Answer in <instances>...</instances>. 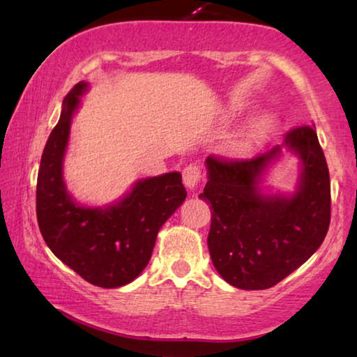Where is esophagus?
<instances>
[{"label":"esophagus","instance_id":"1","mask_svg":"<svg viewBox=\"0 0 357 357\" xmlns=\"http://www.w3.org/2000/svg\"><path fill=\"white\" fill-rule=\"evenodd\" d=\"M202 182V167L197 164H190L183 169V183L188 190H197Z\"/></svg>","mask_w":357,"mask_h":357}]
</instances>
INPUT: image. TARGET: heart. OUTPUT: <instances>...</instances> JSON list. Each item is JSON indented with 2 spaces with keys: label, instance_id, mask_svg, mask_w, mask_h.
<instances>
[{
  "label": "heart",
  "instance_id": "heart-1",
  "mask_svg": "<svg viewBox=\"0 0 357 357\" xmlns=\"http://www.w3.org/2000/svg\"><path fill=\"white\" fill-rule=\"evenodd\" d=\"M273 128H275V120H273L271 116L263 115L258 116V119H253L250 121V125L247 126V130L241 135V138L234 141V153L243 154L247 153V151L253 149L255 146L263 143V141L271 135Z\"/></svg>",
  "mask_w": 357,
  "mask_h": 357
}]
</instances>
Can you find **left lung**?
I'll return each instance as SVG.
<instances>
[{
	"mask_svg": "<svg viewBox=\"0 0 357 357\" xmlns=\"http://www.w3.org/2000/svg\"><path fill=\"white\" fill-rule=\"evenodd\" d=\"M286 147L300 155V187L291 197L263 195L259 184ZM208 183L199 198L211 204L208 248L213 265L238 289H268L289 276L328 232L330 174L314 126L284 135V143L250 159L208 155Z\"/></svg>",
	"mask_w": 357,
	"mask_h": 357,
	"instance_id": "obj_1",
	"label": "left lung"
}]
</instances>
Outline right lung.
<instances>
[{"instance_id": "add662e5", "label": "right lung", "mask_w": 357, "mask_h": 357, "mask_svg": "<svg viewBox=\"0 0 357 357\" xmlns=\"http://www.w3.org/2000/svg\"><path fill=\"white\" fill-rule=\"evenodd\" d=\"M81 81L63 100L61 116L43 149L37 177V221L43 241L60 260L99 287L128 284L153 255L159 229L187 198L182 175L169 172L135 183L107 208L77 204L63 182V158L79 96Z\"/></svg>"}]
</instances>
